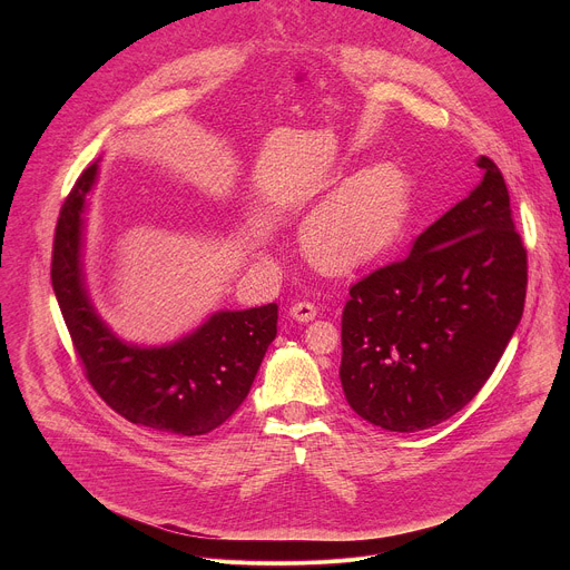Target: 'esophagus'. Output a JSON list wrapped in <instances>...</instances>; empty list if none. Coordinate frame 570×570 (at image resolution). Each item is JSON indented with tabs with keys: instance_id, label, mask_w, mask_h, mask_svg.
Returning a JSON list of instances; mask_svg holds the SVG:
<instances>
[{
	"instance_id": "esophagus-1",
	"label": "esophagus",
	"mask_w": 570,
	"mask_h": 570,
	"mask_svg": "<svg viewBox=\"0 0 570 570\" xmlns=\"http://www.w3.org/2000/svg\"><path fill=\"white\" fill-rule=\"evenodd\" d=\"M317 315V308L313 302H295L291 306V317L297 322H311Z\"/></svg>"
}]
</instances>
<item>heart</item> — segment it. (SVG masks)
<instances>
[{"mask_svg":"<svg viewBox=\"0 0 570 570\" xmlns=\"http://www.w3.org/2000/svg\"><path fill=\"white\" fill-rule=\"evenodd\" d=\"M409 205V178L392 161H379L343 183L308 216L304 250L324 271L370 264L399 238Z\"/></svg>","mask_w":570,"mask_h":570,"instance_id":"heart-1","label":"heart"}]
</instances>
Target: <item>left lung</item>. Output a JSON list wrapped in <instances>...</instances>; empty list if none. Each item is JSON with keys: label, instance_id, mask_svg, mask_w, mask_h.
<instances>
[{"label": "left lung", "instance_id": "left-lung-1", "mask_svg": "<svg viewBox=\"0 0 570 570\" xmlns=\"http://www.w3.org/2000/svg\"><path fill=\"white\" fill-rule=\"evenodd\" d=\"M480 185L411 255L350 288L341 383L356 415L396 433L431 429L478 394L517 332L528 255L503 174L480 157Z\"/></svg>", "mask_w": 570, "mask_h": 570}]
</instances>
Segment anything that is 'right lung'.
<instances>
[{"label":"right lung","mask_w":570,"mask_h":570,"mask_svg":"<svg viewBox=\"0 0 570 570\" xmlns=\"http://www.w3.org/2000/svg\"><path fill=\"white\" fill-rule=\"evenodd\" d=\"M95 161L69 191L56 225L51 284L86 376L115 413L176 435H205L248 396L277 336V304L216 311L198 330L161 347L124 343L99 317L83 273L88 194Z\"/></svg>","instance_id":"1"}]
</instances>
